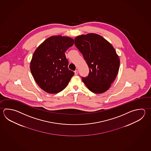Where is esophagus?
<instances>
[{"label":"esophagus","mask_w":151,"mask_h":151,"mask_svg":"<svg viewBox=\"0 0 151 151\" xmlns=\"http://www.w3.org/2000/svg\"><path fill=\"white\" fill-rule=\"evenodd\" d=\"M74 73H75V74L76 75H77V74H78V71L77 70H76L75 71H74Z\"/></svg>","instance_id":"obj_1"}]
</instances>
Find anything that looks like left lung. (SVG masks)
<instances>
[{
    "label": "left lung",
    "mask_w": 151,
    "mask_h": 151,
    "mask_svg": "<svg viewBox=\"0 0 151 151\" xmlns=\"http://www.w3.org/2000/svg\"><path fill=\"white\" fill-rule=\"evenodd\" d=\"M75 45L83 54L89 73L82 80L95 93H102L110 88L118 73L119 59L111 43L96 34L82 35L75 38Z\"/></svg>",
    "instance_id": "left-lung-1"
}]
</instances>
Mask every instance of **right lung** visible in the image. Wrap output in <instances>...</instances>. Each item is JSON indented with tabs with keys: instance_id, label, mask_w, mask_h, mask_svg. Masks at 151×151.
Returning a JSON list of instances; mask_svg holds the SVG:
<instances>
[{
	"instance_id": "1",
	"label": "right lung",
	"mask_w": 151,
	"mask_h": 151,
	"mask_svg": "<svg viewBox=\"0 0 151 151\" xmlns=\"http://www.w3.org/2000/svg\"><path fill=\"white\" fill-rule=\"evenodd\" d=\"M70 37L53 36L45 40L35 50L30 68L36 82L49 93L63 91L74 76L68 67L65 52L73 45Z\"/></svg>"
}]
</instances>
